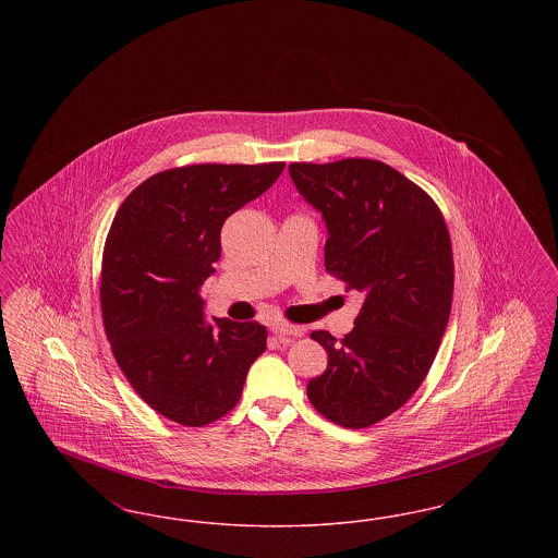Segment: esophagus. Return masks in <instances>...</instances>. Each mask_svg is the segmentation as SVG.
<instances>
[{"mask_svg":"<svg viewBox=\"0 0 558 558\" xmlns=\"http://www.w3.org/2000/svg\"><path fill=\"white\" fill-rule=\"evenodd\" d=\"M271 332L280 339H287V337H303V328L301 326H291V324H282V322H276L271 326Z\"/></svg>","mask_w":558,"mask_h":558,"instance_id":"esophagus-1","label":"esophagus"}]
</instances>
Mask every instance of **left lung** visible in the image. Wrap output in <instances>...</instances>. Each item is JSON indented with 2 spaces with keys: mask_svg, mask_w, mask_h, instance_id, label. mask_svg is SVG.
Instances as JSON below:
<instances>
[{
  "mask_svg": "<svg viewBox=\"0 0 558 558\" xmlns=\"http://www.w3.org/2000/svg\"><path fill=\"white\" fill-rule=\"evenodd\" d=\"M289 173L326 221V271L364 294L345 339L312 332L328 366L307 398L328 421L364 428L412 398L437 355L453 292L450 232L425 190L380 160L291 162Z\"/></svg>",
  "mask_w": 558,
  "mask_h": 558,
  "instance_id": "8db88e82",
  "label": "left lung"
}]
</instances>
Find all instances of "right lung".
Instances as JSON below:
<instances>
[{"label": "right lung", "instance_id": "obj_1", "mask_svg": "<svg viewBox=\"0 0 558 558\" xmlns=\"http://www.w3.org/2000/svg\"><path fill=\"white\" fill-rule=\"evenodd\" d=\"M282 169L284 162L167 169L135 187L112 219L100 280L108 343L135 393L178 425L226 416L266 351V326L207 322L198 291L221 255L223 221Z\"/></svg>", "mask_w": 558, "mask_h": 558}]
</instances>
